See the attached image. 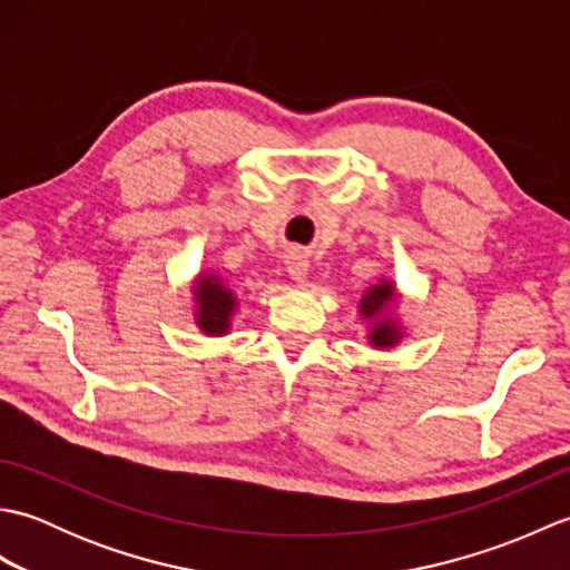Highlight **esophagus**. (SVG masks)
Here are the masks:
<instances>
[{
    "mask_svg": "<svg viewBox=\"0 0 570 570\" xmlns=\"http://www.w3.org/2000/svg\"><path fill=\"white\" fill-rule=\"evenodd\" d=\"M308 257L301 249H292L286 254V272L292 276V282L296 284H304L308 278Z\"/></svg>",
    "mask_w": 570,
    "mask_h": 570,
    "instance_id": "obj_1",
    "label": "esophagus"
}]
</instances>
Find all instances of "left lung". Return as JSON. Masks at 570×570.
<instances>
[{"instance_id": "obj_1", "label": "left lung", "mask_w": 570, "mask_h": 570, "mask_svg": "<svg viewBox=\"0 0 570 570\" xmlns=\"http://www.w3.org/2000/svg\"><path fill=\"white\" fill-rule=\"evenodd\" d=\"M402 292L392 278H380L377 284L365 288L357 301L360 318L367 323V343L374 350H394L406 337V325L399 316Z\"/></svg>"}]
</instances>
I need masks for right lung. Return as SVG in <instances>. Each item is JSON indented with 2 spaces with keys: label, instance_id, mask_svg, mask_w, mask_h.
Here are the masks:
<instances>
[{
  "label": "right lung",
  "instance_id": "right-lung-1",
  "mask_svg": "<svg viewBox=\"0 0 570 570\" xmlns=\"http://www.w3.org/2000/svg\"><path fill=\"white\" fill-rule=\"evenodd\" d=\"M190 296L193 323H196V328L203 335L225 337L233 331V318L239 308V298L220 274L213 269L198 272L190 282Z\"/></svg>",
  "mask_w": 570,
  "mask_h": 570
}]
</instances>
